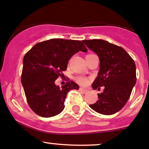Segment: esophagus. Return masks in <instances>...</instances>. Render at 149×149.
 <instances>
[{
	"label": "esophagus",
	"instance_id": "obj_1",
	"mask_svg": "<svg viewBox=\"0 0 149 149\" xmlns=\"http://www.w3.org/2000/svg\"><path fill=\"white\" fill-rule=\"evenodd\" d=\"M79 90H80L82 93H84V94H86V93L88 92V89H86V88H82V87L79 88Z\"/></svg>",
	"mask_w": 149,
	"mask_h": 149
}]
</instances>
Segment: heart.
I'll use <instances>...</instances> for the list:
<instances>
[{
	"label": "heart",
	"instance_id": "obj_1",
	"mask_svg": "<svg viewBox=\"0 0 149 149\" xmlns=\"http://www.w3.org/2000/svg\"><path fill=\"white\" fill-rule=\"evenodd\" d=\"M88 55H91V54H88ZM77 81L79 83H80L81 84H86L88 83V79L85 77H82V76H80V77H78Z\"/></svg>",
	"mask_w": 149,
	"mask_h": 149
}]
</instances>
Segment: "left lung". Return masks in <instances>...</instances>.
<instances>
[{"label": "left lung", "instance_id": "1", "mask_svg": "<svg viewBox=\"0 0 149 149\" xmlns=\"http://www.w3.org/2000/svg\"><path fill=\"white\" fill-rule=\"evenodd\" d=\"M83 42L100 58V71L92 88L104 87L103 92L98 94V100L90 107L102 115H113L125 105L136 84L134 61L123 47L105 40H83Z\"/></svg>", "mask_w": 149, "mask_h": 149}]
</instances>
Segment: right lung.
<instances>
[{
  "instance_id": "add662e5",
  "label": "right lung",
  "mask_w": 149,
  "mask_h": 149,
  "mask_svg": "<svg viewBox=\"0 0 149 149\" xmlns=\"http://www.w3.org/2000/svg\"><path fill=\"white\" fill-rule=\"evenodd\" d=\"M79 51L87 52L81 41L51 39L37 43L25 54L21 81L29 106L39 116L50 118L61 113L67 93L79 88L69 79L61 88L55 84L58 77L64 76L68 61Z\"/></svg>"
}]
</instances>
